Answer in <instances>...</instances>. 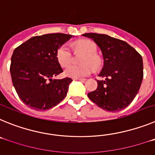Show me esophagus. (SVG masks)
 Listing matches in <instances>:
<instances>
[{"instance_id":"obj_1","label":"esophagus","mask_w":155,"mask_h":155,"mask_svg":"<svg viewBox=\"0 0 155 155\" xmlns=\"http://www.w3.org/2000/svg\"><path fill=\"white\" fill-rule=\"evenodd\" d=\"M74 80H78V81H84L85 79L84 78H74Z\"/></svg>"}]
</instances>
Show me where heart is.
<instances>
[{"instance_id":"b5f03b06","label":"heart","mask_w":155,"mask_h":155,"mask_svg":"<svg viewBox=\"0 0 155 155\" xmlns=\"http://www.w3.org/2000/svg\"><path fill=\"white\" fill-rule=\"evenodd\" d=\"M74 48L76 50H80L85 53V56L82 60V64H84L68 66L64 71V74L73 78L88 76L94 71V68H94H98L101 64L100 58L96 54V44L90 39H80L74 42ZM56 57L59 64L63 68L69 65L72 61V53L67 44L62 45L58 48Z\"/></svg>"}]
</instances>
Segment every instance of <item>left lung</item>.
Wrapping results in <instances>:
<instances>
[{
  "label": "left lung",
  "mask_w": 155,
  "mask_h": 155,
  "mask_svg": "<svg viewBox=\"0 0 155 155\" xmlns=\"http://www.w3.org/2000/svg\"><path fill=\"white\" fill-rule=\"evenodd\" d=\"M102 52L104 67L96 90L87 96L100 108L118 112L132 102L139 91L143 77L141 55L125 41L105 34L85 33Z\"/></svg>",
  "instance_id": "left-lung-1"
}]
</instances>
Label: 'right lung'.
Here are the masks:
<instances>
[{
    "mask_svg": "<svg viewBox=\"0 0 155 155\" xmlns=\"http://www.w3.org/2000/svg\"><path fill=\"white\" fill-rule=\"evenodd\" d=\"M72 35L51 33L31 37L12 54L10 72L20 99L35 110H46L67 95L72 79H52L63 72L56 53Z\"/></svg>",
    "mask_w": 155,
    "mask_h": 155,
    "instance_id": "1",
    "label": "right lung"
}]
</instances>
